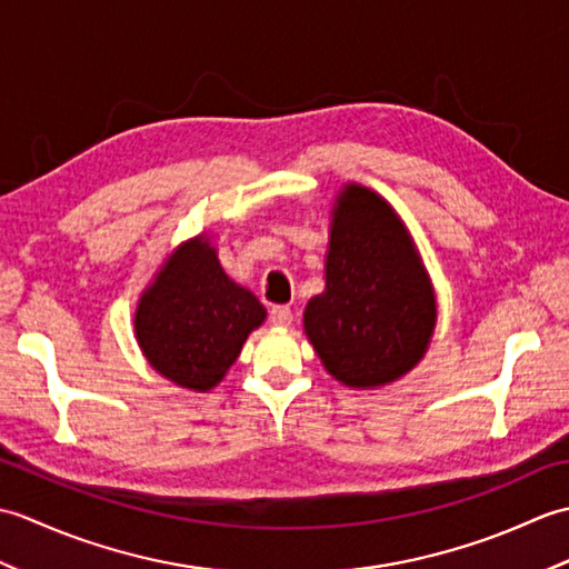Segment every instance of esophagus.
I'll use <instances>...</instances> for the list:
<instances>
[{"instance_id": "34e87169", "label": "esophagus", "mask_w": 569, "mask_h": 569, "mask_svg": "<svg viewBox=\"0 0 569 569\" xmlns=\"http://www.w3.org/2000/svg\"><path fill=\"white\" fill-rule=\"evenodd\" d=\"M269 318H271L273 325H281V328H286V325L293 322V310L288 306H273L271 312H269Z\"/></svg>"}]
</instances>
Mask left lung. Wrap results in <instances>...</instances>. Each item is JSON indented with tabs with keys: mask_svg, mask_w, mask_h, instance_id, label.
Returning a JSON list of instances; mask_svg holds the SVG:
<instances>
[{
	"mask_svg": "<svg viewBox=\"0 0 569 569\" xmlns=\"http://www.w3.org/2000/svg\"><path fill=\"white\" fill-rule=\"evenodd\" d=\"M325 281L306 308V332L337 381L369 389L418 365L435 296L403 222L377 192L347 186L337 200Z\"/></svg>",
	"mask_w": 569,
	"mask_h": 569,
	"instance_id": "left-lung-1",
	"label": "left lung"
}]
</instances>
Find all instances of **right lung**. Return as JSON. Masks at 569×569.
<instances>
[{
	"label": "right lung",
	"mask_w": 569,
	"mask_h": 569,
	"mask_svg": "<svg viewBox=\"0 0 569 569\" xmlns=\"http://www.w3.org/2000/svg\"><path fill=\"white\" fill-rule=\"evenodd\" d=\"M263 318L259 298L222 271L208 241L192 239L143 293L134 328L156 371L186 389L208 391Z\"/></svg>",
	"instance_id": "obj_1"
}]
</instances>
